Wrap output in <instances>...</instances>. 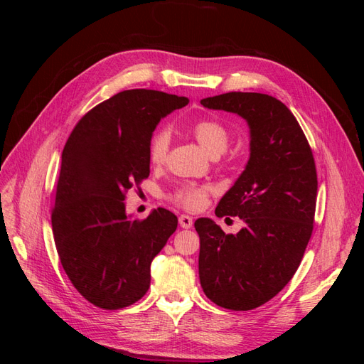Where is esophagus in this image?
<instances>
[{
    "label": "esophagus",
    "mask_w": 364,
    "mask_h": 364,
    "mask_svg": "<svg viewBox=\"0 0 364 364\" xmlns=\"http://www.w3.org/2000/svg\"><path fill=\"white\" fill-rule=\"evenodd\" d=\"M179 225H181L183 229H190V228L193 226V217L182 214V215L179 217Z\"/></svg>",
    "instance_id": "esophagus-1"
}]
</instances>
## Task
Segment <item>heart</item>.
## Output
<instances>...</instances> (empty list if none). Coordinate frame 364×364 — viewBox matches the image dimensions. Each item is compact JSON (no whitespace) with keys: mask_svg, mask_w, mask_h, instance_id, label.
Instances as JSON below:
<instances>
[{"mask_svg":"<svg viewBox=\"0 0 364 364\" xmlns=\"http://www.w3.org/2000/svg\"><path fill=\"white\" fill-rule=\"evenodd\" d=\"M194 138L211 156H218L226 151L230 135L228 129L211 118L197 119L191 126ZM171 144V134L167 126H162L153 132L149 142V159L153 165H162L167 161L168 150ZM211 194V188L208 185L185 183L176 188L170 194V200L186 211H197L205 206L208 196Z\"/></svg>","mask_w":364,"mask_h":364,"instance_id":"1","label":"heart"}]
</instances>
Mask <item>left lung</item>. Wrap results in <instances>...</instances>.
Listing matches in <instances>:
<instances>
[{"mask_svg":"<svg viewBox=\"0 0 364 364\" xmlns=\"http://www.w3.org/2000/svg\"><path fill=\"white\" fill-rule=\"evenodd\" d=\"M200 103L240 115L250 129L249 162L215 208L217 217H240L245 228L234 235L211 218L194 223L206 297L247 311L277 296L299 267L313 232L316 164L299 123L278 98L228 92Z\"/></svg>","mask_w":364,"mask_h":364,"instance_id":"8db88e82","label":"left lung"}]
</instances>
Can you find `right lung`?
<instances>
[{
	"label": "right lung",
	"mask_w": 364,
	"mask_h": 364,
	"mask_svg": "<svg viewBox=\"0 0 364 364\" xmlns=\"http://www.w3.org/2000/svg\"><path fill=\"white\" fill-rule=\"evenodd\" d=\"M188 98L127 90L85 114L62 151L51 213L62 267L86 301L119 310L150 287V264L178 228L165 208L126 215V193L149 178V142L162 117Z\"/></svg>",
	"instance_id": "add662e5"
}]
</instances>
